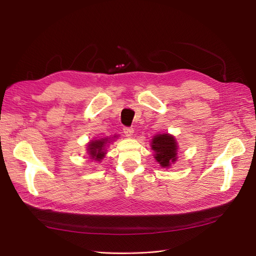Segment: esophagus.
<instances>
[{
  "label": "esophagus",
  "instance_id": "obj_1",
  "mask_svg": "<svg viewBox=\"0 0 256 256\" xmlns=\"http://www.w3.org/2000/svg\"><path fill=\"white\" fill-rule=\"evenodd\" d=\"M122 130H124V134H125V136H128V138H131V136H132V134H134V129H132V128L125 127V128H124Z\"/></svg>",
  "mask_w": 256,
  "mask_h": 256
}]
</instances>
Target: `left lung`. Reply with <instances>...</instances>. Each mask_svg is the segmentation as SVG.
<instances>
[{"label": "left lung", "instance_id": "1", "mask_svg": "<svg viewBox=\"0 0 256 256\" xmlns=\"http://www.w3.org/2000/svg\"><path fill=\"white\" fill-rule=\"evenodd\" d=\"M154 150V158L161 168H170L177 160L178 145L174 136L170 134H159L154 136L150 142Z\"/></svg>", "mask_w": 256, "mask_h": 256}]
</instances>
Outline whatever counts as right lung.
Wrapping results in <instances>:
<instances>
[{"instance_id":"1","label":"right lung","mask_w":256,"mask_h":256,"mask_svg":"<svg viewBox=\"0 0 256 256\" xmlns=\"http://www.w3.org/2000/svg\"><path fill=\"white\" fill-rule=\"evenodd\" d=\"M118 138V136H114L112 138L106 136L96 138V140H92L88 143V157L92 161L102 162V160L106 157V148L111 142L114 141V138Z\"/></svg>"}]
</instances>
